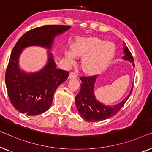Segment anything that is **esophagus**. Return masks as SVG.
I'll return each mask as SVG.
<instances>
[{
    "instance_id": "obj_1",
    "label": "esophagus",
    "mask_w": 152,
    "mask_h": 152,
    "mask_svg": "<svg viewBox=\"0 0 152 152\" xmlns=\"http://www.w3.org/2000/svg\"><path fill=\"white\" fill-rule=\"evenodd\" d=\"M77 77H78V75H77V74L76 73V72H72L71 73L69 74V78H77Z\"/></svg>"
}]
</instances>
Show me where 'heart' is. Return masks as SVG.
Listing matches in <instances>:
<instances>
[{"label": "heart", "instance_id": "b5f03b06", "mask_svg": "<svg viewBox=\"0 0 152 152\" xmlns=\"http://www.w3.org/2000/svg\"><path fill=\"white\" fill-rule=\"evenodd\" d=\"M115 45L96 37L83 38L74 45L72 50L66 53L67 59L73 62L76 56H84L82 67L88 74L99 73L109 64L114 56Z\"/></svg>", "mask_w": 152, "mask_h": 152}]
</instances>
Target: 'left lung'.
<instances>
[{"label":"left lung","mask_w":152,"mask_h":152,"mask_svg":"<svg viewBox=\"0 0 152 152\" xmlns=\"http://www.w3.org/2000/svg\"><path fill=\"white\" fill-rule=\"evenodd\" d=\"M123 50L124 56L123 58L134 63L132 54L129 50L126 44L123 42ZM134 65V64H133ZM97 78L96 75L90 76H81L82 81L80 91L76 96V106L81 117L88 122L102 121L110 118L117 114L124 104L128 100L132 91L133 87L128 96L121 102L111 106H106L96 100L94 94V83Z\"/></svg>","instance_id":"1"}]
</instances>
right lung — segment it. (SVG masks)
I'll return each instance as SVG.
<instances>
[{
	"label": "right lung",
	"instance_id": "add662e5",
	"mask_svg": "<svg viewBox=\"0 0 152 152\" xmlns=\"http://www.w3.org/2000/svg\"><path fill=\"white\" fill-rule=\"evenodd\" d=\"M69 26L45 25L27 31L13 47L5 72V84L11 103L15 109L27 115H37L48 109L56 89L69 76V72L56 68L53 54L41 71L26 74L18 67V57L22 49L38 45L50 48L54 36Z\"/></svg>",
	"mask_w": 152,
	"mask_h": 152
}]
</instances>
